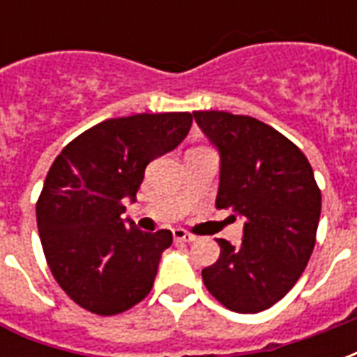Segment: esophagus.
I'll return each instance as SVG.
<instances>
[{"instance_id": "34e87169", "label": "esophagus", "mask_w": 357, "mask_h": 357, "mask_svg": "<svg viewBox=\"0 0 357 357\" xmlns=\"http://www.w3.org/2000/svg\"><path fill=\"white\" fill-rule=\"evenodd\" d=\"M174 239L179 241V243H193L197 237H195L193 233H189L187 229H183V227H176V229H174Z\"/></svg>"}]
</instances>
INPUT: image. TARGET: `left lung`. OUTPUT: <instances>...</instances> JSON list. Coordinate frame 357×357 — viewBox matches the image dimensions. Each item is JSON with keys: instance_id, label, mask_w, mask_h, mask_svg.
Returning a JSON list of instances; mask_svg holds the SVG:
<instances>
[{"instance_id": "1", "label": "left lung", "mask_w": 357, "mask_h": 357, "mask_svg": "<svg viewBox=\"0 0 357 357\" xmlns=\"http://www.w3.org/2000/svg\"><path fill=\"white\" fill-rule=\"evenodd\" d=\"M197 124L220 151L216 206L245 218L243 241L218 239L220 258L202 269L214 298L258 314L283 298L314 252L321 191L304 153L252 116L197 110Z\"/></svg>"}]
</instances>
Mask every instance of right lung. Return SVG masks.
<instances>
[{
	"label": "right lung",
	"mask_w": 357,
	"mask_h": 357,
	"mask_svg": "<svg viewBox=\"0 0 357 357\" xmlns=\"http://www.w3.org/2000/svg\"><path fill=\"white\" fill-rule=\"evenodd\" d=\"M191 112L109 118L66 145L36 204L43 255L59 287L97 315H116L147 296L172 233L122 220L145 168L185 139Z\"/></svg>",
	"instance_id": "1"
}]
</instances>
